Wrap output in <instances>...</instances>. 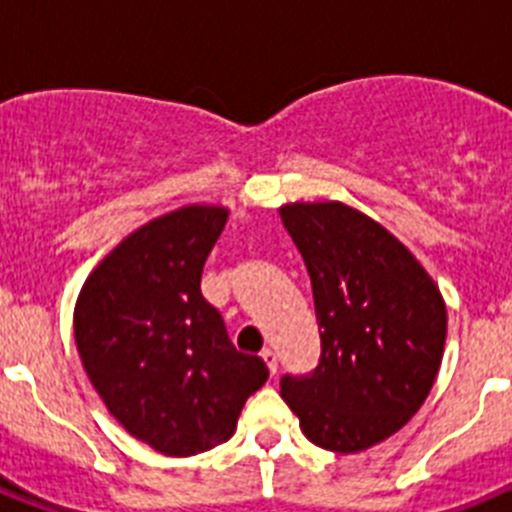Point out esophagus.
Listing matches in <instances>:
<instances>
[{
  "mask_svg": "<svg viewBox=\"0 0 512 512\" xmlns=\"http://www.w3.org/2000/svg\"><path fill=\"white\" fill-rule=\"evenodd\" d=\"M261 359L266 361V369H269V374H271V377H274V374H277V366H279L277 354H274V351H271V348H266L264 354H261Z\"/></svg>",
  "mask_w": 512,
  "mask_h": 512,
  "instance_id": "1",
  "label": "esophagus"
}]
</instances>
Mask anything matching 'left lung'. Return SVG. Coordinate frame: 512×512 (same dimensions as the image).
Masks as SVG:
<instances>
[{"label":"left lung","mask_w":512,"mask_h":512,"mask_svg":"<svg viewBox=\"0 0 512 512\" xmlns=\"http://www.w3.org/2000/svg\"><path fill=\"white\" fill-rule=\"evenodd\" d=\"M307 266L320 364L284 377L282 397L315 446L359 454L395 436L431 392L446 302L410 248L343 202L279 207Z\"/></svg>","instance_id":"1"}]
</instances>
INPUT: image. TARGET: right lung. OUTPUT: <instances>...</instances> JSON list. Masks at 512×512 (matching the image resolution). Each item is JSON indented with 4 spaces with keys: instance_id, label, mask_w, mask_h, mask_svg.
<instances>
[{
    "instance_id": "obj_1",
    "label": "right lung",
    "mask_w": 512,
    "mask_h": 512,
    "mask_svg": "<svg viewBox=\"0 0 512 512\" xmlns=\"http://www.w3.org/2000/svg\"><path fill=\"white\" fill-rule=\"evenodd\" d=\"M228 207L184 205L122 238L74 307L89 382L112 418L166 456H194L235 433L248 397L269 377L235 351L202 297V266Z\"/></svg>"
}]
</instances>
